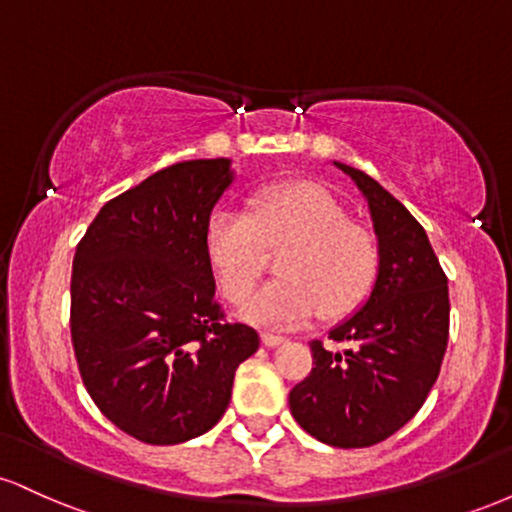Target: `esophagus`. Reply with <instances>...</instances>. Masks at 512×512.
Masks as SVG:
<instances>
[{
  "mask_svg": "<svg viewBox=\"0 0 512 512\" xmlns=\"http://www.w3.org/2000/svg\"><path fill=\"white\" fill-rule=\"evenodd\" d=\"M286 339L281 337V334H274V332H262V344L264 346H281Z\"/></svg>",
  "mask_w": 512,
  "mask_h": 512,
  "instance_id": "esophagus-1",
  "label": "esophagus"
}]
</instances>
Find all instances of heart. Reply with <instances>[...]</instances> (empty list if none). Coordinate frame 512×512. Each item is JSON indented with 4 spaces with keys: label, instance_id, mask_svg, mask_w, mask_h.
<instances>
[{
    "label": "heart",
    "instance_id": "b5f03b06",
    "mask_svg": "<svg viewBox=\"0 0 512 512\" xmlns=\"http://www.w3.org/2000/svg\"><path fill=\"white\" fill-rule=\"evenodd\" d=\"M277 258L280 279L252 299L251 289ZM204 255L233 305L252 325L291 330L315 313L339 320L366 303L380 272V243L370 228L315 182H276L257 190L248 209H219L204 226Z\"/></svg>",
    "mask_w": 512,
    "mask_h": 512
}]
</instances>
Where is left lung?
<instances>
[{"mask_svg": "<svg viewBox=\"0 0 512 512\" xmlns=\"http://www.w3.org/2000/svg\"><path fill=\"white\" fill-rule=\"evenodd\" d=\"M368 199L380 243L373 293L330 339L310 342L313 370L289 395L303 431L334 448H370L399 431L436 383L448 349V276L428 236L380 182L337 163Z\"/></svg>", "mask_w": 512, "mask_h": 512, "instance_id": "1", "label": "left lung"}]
</instances>
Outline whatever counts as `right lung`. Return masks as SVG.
Listing matches in <instances>:
<instances>
[{"mask_svg": "<svg viewBox=\"0 0 512 512\" xmlns=\"http://www.w3.org/2000/svg\"><path fill=\"white\" fill-rule=\"evenodd\" d=\"M228 158L158 170L105 207L72 269V344L96 407L127 436L175 445L231 402L260 334L228 322L204 255V226L231 185Z\"/></svg>", "mask_w": 512, "mask_h": 512, "instance_id": "add662e5", "label": "right lung"}]
</instances>
